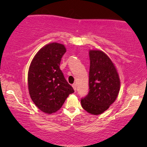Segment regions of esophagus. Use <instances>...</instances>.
I'll use <instances>...</instances> for the list:
<instances>
[{
  "instance_id": "1",
  "label": "esophagus",
  "mask_w": 147,
  "mask_h": 147,
  "mask_svg": "<svg viewBox=\"0 0 147 147\" xmlns=\"http://www.w3.org/2000/svg\"><path fill=\"white\" fill-rule=\"evenodd\" d=\"M72 87H73L74 90H75V92H76V89H77V86H76V84H73V85H72Z\"/></svg>"
}]
</instances>
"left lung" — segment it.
<instances>
[{"label":"left lung","instance_id":"1","mask_svg":"<svg viewBox=\"0 0 147 147\" xmlns=\"http://www.w3.org/2000/svg\"><path fill=\"white\" fill-rule=\"evenodd\" d=\"M89 92L82 98V108L88 113L98 115L113 104L120 91V81L115 65L100 50H90Z\"/></svg>","mask_w":147,"mask_h":147}]
</instances>
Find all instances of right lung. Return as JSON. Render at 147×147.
Segmentation results:
<instances>
[{
  "instance_id": "add662e5",
  "label": "right lung",
  "mask_w": 147,
  "mask_h": 147,
  "mask_svg": "<svg viewBox=\"0 0 147 147\" xmlns=\"http://www.w3.org/2000/svg\"><path fill=\"white\" fill-rule=\"evenodd\" d=\"M66 52L58 43L47 44L33 57L28 71V88L34 104L47 114L57 112L66 98L74 92L59 68Z\"/></svg>"
}]
</instances>
